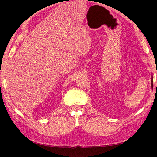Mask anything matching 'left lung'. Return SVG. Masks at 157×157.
Masks as SVG:
<instances>
[{"mask_svg": "<svg viewBox=\"0 0 157 157\" xmlns=\"http://www.w3.org/2000/svg\"><path fill=\"white\" fill-rule=\"evenodd\" d=\"M156 74H157V70H156ZM151 84H152V86H153V77L152 76V83H151ZM156 86H157V84H156Z\"/></svg>", "mask_w": 157, "mask_h": 157, "instance_id": "left-lung-1", "label": "left lung"}]
</instances>
